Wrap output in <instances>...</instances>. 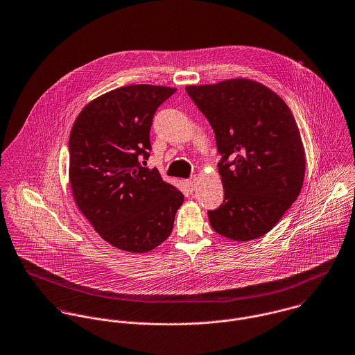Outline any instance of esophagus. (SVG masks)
<instances>
[{
  "mask_svg": "<svg viewBox=\"0 0 355 355\" xmlns=\"http://www.w3.org/2000/svg\"><path fill=\"white\" fill-rule=\"evenodd\" d=\"M186 183H187V187H189L191 191H194V190L197 189V176L191 178V179H189V180H186Z\"/></svg>",
  "mask_w": 355,
  "mask_h": 355,
  "instance_id": "1",
  "label": "esophagus"
}]
</instances>
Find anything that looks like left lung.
<instances>
[{"label": "left lung", "instance_id": "left-lung-1", "mask_svg": "<svg viewBox=\"0 0 355 355\" xmlns=\"http://www.w3.org/2000/svg\"><path fill=\"white\" fill-rule=\"evenodd\" d=\"M210 123L224 201L209 210L211 228L248 242L269 232L298 198L304 149L293 112L275 92L250 79L187 86Z\"/></svg>", "mask_w": 355, "mask_h": 355}]
</instances>
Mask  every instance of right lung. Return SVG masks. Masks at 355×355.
Listing matches in <instances>:
<instances>
[{"instance_id": "right-lung-1", "label": "right lung", "mask_w": 355, "mask_h": 355, "mask_svg": "<svg viewBox=\"0 0 355 355\" xmlns=\"http://www.w3.org/2000/svg\"><path fill=\"white\" fill-rule=\"evenodd\" d=\"M176 89L131 85L89 102L69 135V183L75 203L103 241L148 253L172 232L184 196L141 165L149 158L157 107Z\"/></svg>"}]
</instances>
